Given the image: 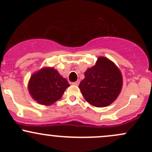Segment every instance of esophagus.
Listing matches in <instances>:
<instances>
[{"mask_svg":"<svg viewBox=\"0 0 152 152\" xmlns=\"http://www.w3.org/2000/svg\"><path fill=\"white\" fill-rule=\"evenodd\" d=\"M79 83H80V80H77L76 82L73 83V85H75V86H78V85H79Z\"/></svg>","mask_w":152,"mask_h":152,"instance_id":"obj_1","label":"esophagus"}]
</instances>
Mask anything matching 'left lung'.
I'll return each mask as SVG.
<instances>
[{"label": "left lung", "mask_w": 152, "mask_h": 152, "mask_svg": "<svg viewBox=\"0 0 152 152\" xmlns=\"http://www.w3.org/2000/svg\"><path fill=\"white\" fill-rule=\"evenodd\" d=\"M79 85L83 97L91 105L104 107L114 102L122 87L121 72L106 57L98 58L96 64L85 72Z\"/></svg>", "instance_id": "obj_1"}]
</instances>
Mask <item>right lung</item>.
<instances>
[{
  "label": "right lung",
  "instance_id": "obj_1",
  "mask_svg": "<svg viewBox=\"0 0 152 152\" xmlns=\"http://www.w3.org/2000/svg\"><path fill=\"white\" fill-rule=\"evenodd\" d=\"M69 86L67 80L54 68L44 67L31 77L28 90L38 104L48 106L59 100Z\"/></svg>",
  "mask_w": 152,
  "mask_h": 152
}]
</instances>
